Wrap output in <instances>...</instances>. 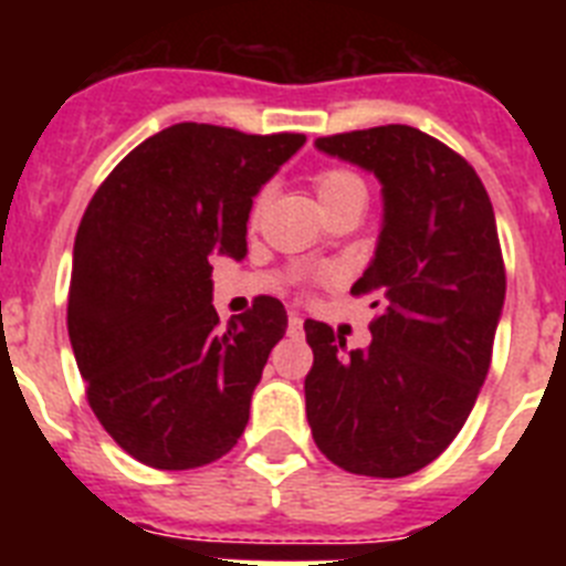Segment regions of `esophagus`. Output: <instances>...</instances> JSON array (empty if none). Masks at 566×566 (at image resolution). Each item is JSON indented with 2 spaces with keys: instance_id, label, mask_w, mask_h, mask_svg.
Segmentation results:
<instances>
[{
  "instance_id": "1",
  "label": "esophagus",
  "mask_w": 566,
  "mask_h": 566,
  "mask_svg": "<svg viewBox=\"0 0 566 566\" xmlns=\"http://www.w3.org/2000/svg\"><path fill=\"white\" fill-rule=\"evenodd\" d=\"M303 332V317L297 312L289 314V334H300Z\"/></svg>"
}]
</instances>
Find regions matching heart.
I'll use <instances>...</instances> for the list:
<instances>
[{
	"label": "heart",
	"instance_id": "obj_1",
	"mask_svg": "<svg viewBox=\"0 0 566 566\" xmlns=\"http://www.w3.org/2000/svg\"><path fill=\"white\" fill-rule=\"evenodd\" d=\"M314 189H317L319 203H323V209H326L328 214L348 207V203H365V195H368L365 192L363 178L345 167L319 169V172L314 175ZM266 198H269V189H260V192L254 195L252 209H249V218H252V221H258V214L260 209H263V203H266Z\"/></svg>",
	"mask_w": 566,
	"mask_h": 566
}]
</instances>
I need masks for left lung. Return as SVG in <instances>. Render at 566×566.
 Listing matches in <instances>:
<instances>
[{
    "label": "left lung",
    "mask_w": 566,
    "mask_h": 566,
    "mask_svg": "<svg viewBox=\"0 0 566 566\" xmlns=\"http://www.w3.org/2000/svg\"><path fill=\"white\" fill-rule=\"evenodd\" d=\"M317 147L377 175L385 223L352 286L374 294L371 345L345 352L332 326L303 323L306 417L337 468L408 476L457 439L490 371L507 286L496 214L476 169L417 127L354 129Z\"/></svg>",
    "instance_id": "8db88e82"
}]
</instances>
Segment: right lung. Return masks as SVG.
<instances>
[{"label": "right lung", "instance_id": "1", "mask_svg": "<svg viewBox=\"0 0 566 566\" xmlns=\"http://www.w3.org/2000/svg\"><path fill=\"white\" fill-rule=\"evenodd\" d=\"M303 142L172 124L122 158L84 209L70 343L102 428L149 468H203L247 428L286 308L263 294L223 328L209 258L247 254L252 198Z\"/></svg>", "mask_w": 566, "mask_h": 566}]
</instances>
